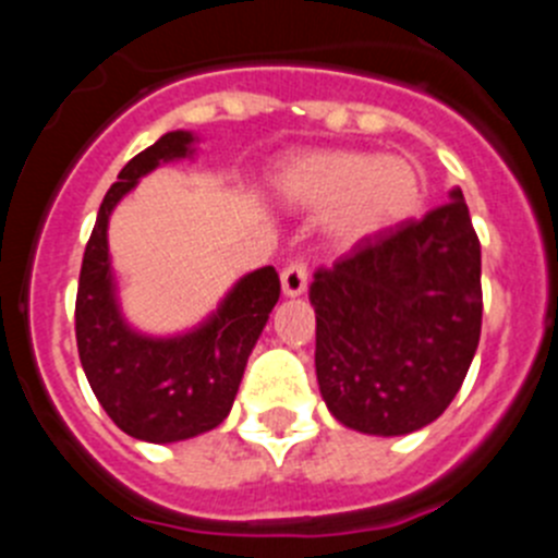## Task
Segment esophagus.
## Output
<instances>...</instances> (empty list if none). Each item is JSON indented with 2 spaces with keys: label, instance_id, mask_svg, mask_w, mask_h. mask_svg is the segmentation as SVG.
Wrapping results in <instances>:
<instances>
[{
  "label": "esophagus",
  "instance_id": "34e87169",
  "mask_svg": "<svg viewBox=\"0 0 558 558\" xmlns=\"http://www.w3.org/2000/svg\"><path fill=\"white\" fill-rule=\"evenodd\" d=\"M282 290L290 299H295V295H302L307 290V265L302 259H295V263H290L282 270Z\"/></svg>",
  "mask_w": 558,
  "mask_h": 558
}]
</instances>
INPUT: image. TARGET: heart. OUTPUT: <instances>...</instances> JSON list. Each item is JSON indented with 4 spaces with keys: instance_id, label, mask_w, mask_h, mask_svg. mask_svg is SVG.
<instances>
[{
    "instance_id": "b5f03b06",
    "label": "heart",
    "mask_w": 558,
    "mask_h": 558,
    "mask_svg": "<svg viewBox=\"0 0 558 558\" xmlns=\"http://www.w3.org/2000/svg\"><path fill=\"white\" fill-rule=\"evenodd\" d=\"M279 195L290 206L329 216V236L357 248L416 218L427 195L425 170L399 153L324 150L279 172Z\"/></svg>"
}]
</instances>
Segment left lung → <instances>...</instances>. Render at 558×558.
I'll return each mask as SVG.
<instances>
[{"label": "left lung", "mask_w": 558, "mask_h": 558, "mask_svg": "<svg viewBox=\"0 0 558 558\" xmlns=\"http://www.w3.org/2000/svg\"><path fill=\"white\" fill-rule=\"evenodd\" d=\"M315 374L329 413L405 436L447 411L481 340V243L463 192L318 268Z\"/></svg>", "instance_id": "1"}]
</instances>
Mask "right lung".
I'll use <instances>...</instances> for the list:
<instances>
[{
    "mask_svg": "<svg viewBox=\"0 0 558 558\" xmlns=\"http://www.w3.org/2000/svg\"><path fill=\"white\" fill-rule=\"evenodd\" d=\"M192 145L190 131H170L122 167L97 211L77 284L75 335L88 386L113 425L153 445L195 438L229 416L251 349L282 290L279 274L265 265L243 276L201 327L172 338L142 335L122 318L108 218L142 175L192 156Z\"/></svg>",
    "mask_w": 558,
    "mask_h": 558,
    "instance_id": "obj_1",
    "label": "right lung"
}]
</instances>
